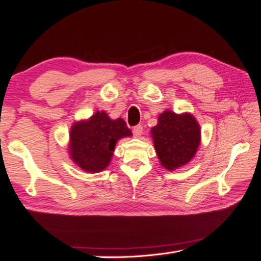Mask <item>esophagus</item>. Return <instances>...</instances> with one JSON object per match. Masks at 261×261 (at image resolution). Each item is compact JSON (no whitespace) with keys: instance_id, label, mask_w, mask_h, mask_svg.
<instances>
[{"instance_id":"esophagus-1","label":"esophagus","mask_w":261,"mask_h":261,"mask_svg":"<svg viewBox=\"0 0 261 261\" xmlns=\"http://www.w3.org/2000/svg\"><path fill=\"white\" fill-rule=\"evenodd\" d=\"M142 131H143V127H142V125H136L134 129H132V132H134V136L135 137H137V138H139L140 136H141V134H142Z\"/></svg>"}]
</instances>
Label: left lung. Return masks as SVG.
<instances>
[{
  "label": "left lung",
  "instance_id": "obj_1",
  "mask_svg": "<svg viewBox=\"0 0 261 261\" xmlns=\"http://www.w3.org/2000/svg\"><path fill=\"white\" fill-rule=\"evenodd\" d=\"M154 148L165 168L174 170L186 165L195 154L201 141V131L191 114L165 111L158 124L151 129Z\"/></svg>",
  "mask_w": 261,
  "mask_h": 261
}]
</instances>
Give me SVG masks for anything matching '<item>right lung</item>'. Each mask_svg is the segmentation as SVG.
<instances>
[{
  "instance_id": "add662e5",
  "label": "right lung",
  "mask_w": 261,
  "mask_h": 261,
  "mask_svg": "<svg viewBox=\"0 0 261 261\" xmlns=\"http://www.w3.org/2000/svg\"><path fill=\"white\" fill-rule=\"evenodd\" d=\"M131 135L124 120H111L105 112H96L87 122L71 127V159L85 171L97 173L107 168L116 141Z\"/></svg>"
}]
</instances>
